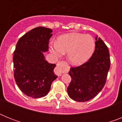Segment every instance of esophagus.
I'll return each instance as SVG.
<instances>
[{
	"mask_svg": "<svg viewBox=\"0 0 122 122\" xmlns=\"http://www.w3.org/2000/svg\"><path fill=\"white\" fill-rule=\"evenodd\" d=\"M60 62H58L56 70H55V73H56V74L59 76H61V75H62V70H60V67L59 66V64H60Z\"/></svg>",
	"mask_w": 122,
	"mask_h": 122,
	"instance_id": "esophagus-1",
	"label": "esophagus"
}]
</instances>
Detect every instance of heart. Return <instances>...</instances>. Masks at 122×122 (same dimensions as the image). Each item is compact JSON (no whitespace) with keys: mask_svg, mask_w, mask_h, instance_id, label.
I'll use <instances>...</instances> for the list:
<instances>
[{"mask_svg":"<svg viewBox=\"0 0 122 122\" xmlns=\"http://www.w3.org/2000/svg\"><path fill=\"white\" fill-rule=\"evenodd\" d=\"M95 41L93 36L80 33L61 35L57 41L49 43V51L56 57L67 52V59L74 65H80L89 60L94 52Z\"/></svg>","mask_w":122,"mask_h":122,"instance_id":"1","label":"heart"}]
</instances>
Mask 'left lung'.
Wrapping results in <instances>:
<instances>
[{"label": "left lung", "mask_w": 122, "mask_h": 122, "mask_svg": "<svg viewBox=\"0 0 122 122\" xmlns=\"http://www.w3.org/2000/svg\"><path fill=\"white\" fill-rule=\"evenodd\" d=\"M110 63L108 48L97 36L95 49L90 59L80 66L71 67L69 74L71 81L67 88L69 97L78 102L95 97L105 85Z\"/></svg>", "instance_id": "8db88e82"}]
</instances>
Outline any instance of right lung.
Segmentation results:
<instances>
[{"label":"right lung","instance_id":"add662e5","mask_svg":"<svg viewBox=\"0 0 122 122\" xmlns=\"http://www.w3.org/2000/svg\"><path fill=\"white\" fill-rule=\"evenodd\" d=\"M51 29L38 27L28 32L18 40L14 51V77L19 89L33 98L43 97L57 76L56 64L49 63L43 52L49 48L52 35Z\"/></svg>","mask_w":122,"mask_h":122}]
</instances>
